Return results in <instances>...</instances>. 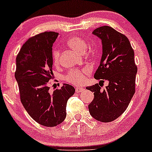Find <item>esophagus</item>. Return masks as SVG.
<instances>
[{"mask_svg":"<svg viewBox=\"0 0 152 152\" xmlns=\"http://www.w3.org/2000/svg\"><path fill=\"white\" fill-rule=\"evenodd\" d=\"M84 90V88L82 87H76V93H79V92H82Z\"/></svg>","mask_w":152,"mask_h":152,"instance_id":"34e87169","label":"esophagus"}]
</instances>
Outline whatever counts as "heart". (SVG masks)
Instances as JSON below:
<instances>
[{"mask_svg":"<svg viewBox=\"0 0 152 152\" xmlns=\"http://www.w3.org/2000/svg\"><path fill=\"white\" fill-rule=\"evenodd\" d=\"M67 45L70 48L76 50L80 53H84L86 51L87 45L84 39L78 36H73L69 38L67 41ZM60 59V53L57 49L52 51V59L54 64H58ZM90 69L85 67L83 69H76L70 70L65 76V80L69 83L75 85H82L86 81V77L90 74Z\"/></svg>","mask_w":152,"mask_h":152,"instance_id":"b5f03b06","label":"heart"}]
</instances>
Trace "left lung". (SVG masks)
Instances as JSON below:
<instances>
[{"instance_id": "obj_1", "label": "left lung", "mask_w": 152, "mask_h": 152, "mask_svg": "<svg viewBox=\"0 0 152 152\" xmlns=\"http://www.w3.org/2000/svg\"><path fill=\"white\" fill-rule=\"evenodd\" d=\"M93 34L102 42V56L94 77L107 80L109 85L104 90L99 84L86 87L94 93L88 108L93 118L107 123L121 115L131 102L137 67L134 50L125 35L108 26L96 28Z\"/></svg>"}]
</instances>
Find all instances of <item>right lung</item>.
<instances>
[{
	"label": "right lung",
	"mask_w": 152,
	"mask_h": 152,
	"mask_svg": "<svg viewBox=\"0 0 152 152\" xmlns=\"http://www.w3.org/2000/svg\"><path fill=\"white\" fill-rule=\"evenodd\" d=\"M58 35L45 31L29 38L16 58L15 76L21 103L35 121L48 127L63 122L67 102L75 93L74 87L67 84L53 93L49 90V80L53 78L52 46Z\"/></svg>",
	"instance_id": "1"
}]
</instances>
